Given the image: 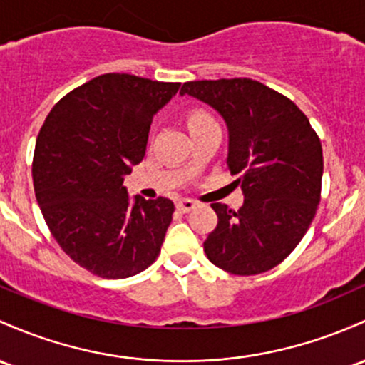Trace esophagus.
<instances>
[{"label": "esophagus", "mask_w": 365, "mask_h": 365, "mask_svg": "<svg viewBox=\"0 0 365 365\" xmlns=\"http://www.w3.org/2000/svg\"><path fill=\"white\" fill-rule=\"evenodd\" d=\"M195 206H197V202L192 201V199H182V201L176 202V210H178L180 213H189V211L194 210Z\"/></svg>", "instance_id": "34e87169"}]
</instances>
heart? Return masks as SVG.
I'll list each match as a JSON object with an SVG mask.
<instances>
[{
	"mask_svg": "<svg viewBox=\"0 0 365 365\" xmlns=\"http://www.w3.org/2000/svg\"><path fill=\"white\" fill-rule=\"evenodd\" d=\"M211 123H216L215 118L202 109L192 110V112H189V115H187V126H189L190 131L197 130V128H202V126H206V124H211Z\"/></svg>",
	"mask_w": 365,
	"mask_h": 365,
	"instance_id": "heart-1",
	"label": "heart"
}]
</instances>
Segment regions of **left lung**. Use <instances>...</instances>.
<instances>
[{
	"label": "left lung",
	"mask_w": 365,
	"mask_h": 365,
	"mask_svg": "<svg viewBox=\"0 0 365 365\" xmlns=\"http://www.w3.org/2000/svg\"><path fill=\"white\" fill-rule=\"evenodd\" d=\"M180 93L223 115L227 163L244 192L237 211L211 204L218 223L204 253L228 274L272 270L293 253L317 213L324 170L319 135L293 100L255 79L187 81Z\"/></svg>",
	"instance_id": "obj_1"
}]
</instances>
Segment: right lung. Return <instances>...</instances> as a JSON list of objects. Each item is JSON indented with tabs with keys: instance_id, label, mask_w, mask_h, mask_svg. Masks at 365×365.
Listing matches in <instances>:
<instances>
[{
	"instance_id": "right-lung-1",
	"label": "right lung",
	"mask_w": 365,
	"mask_h": 365,
	"mask_svg": "<svg viewBox=\"0 0 365 365\" xmlns=\"http://www.w3.org/2000/svg\"><path fill=\"white\" fill-rule=\"evenodd\" d=\"M178 88L97 76L60 98L39 130L33 182L43 218L63 253L93 275L131 277L161 253L173 202L137 195L131 206L123 182L145 155L152 118Z\"/></svg>"
}]
</instances>
